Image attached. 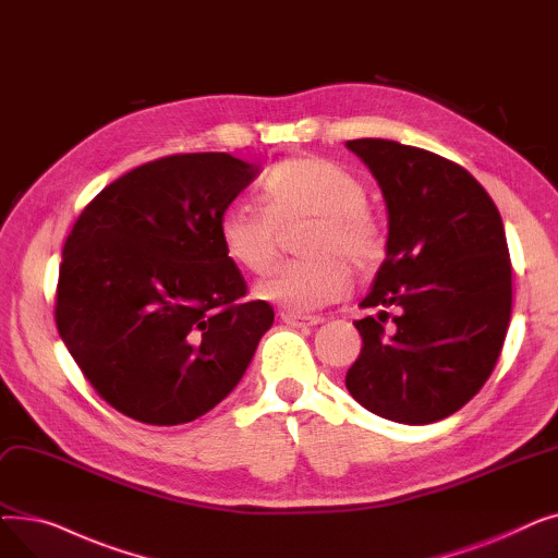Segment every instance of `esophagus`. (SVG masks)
<instances>
[{
    "mask_svg": "<svg viewBox=\"0 0 558 558\" xmlns=\"http://www.w3.org/2000/svg\"><path fill=\"white\" fill-rule=\"evenodd\" d=\"M280 318L284 320L287 326H291V328H307V326H318L320 320V316H301V314H291V312H282L280 314Z\"/></svg>",
    "mask_w": 558,
    "mask_h": 558,
    "instance_id": "1",
    "label": "esophagus"
}]
</instances>
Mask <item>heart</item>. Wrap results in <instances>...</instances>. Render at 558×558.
Masks as SVG:
<instances>
[{
	"label": "heart",
	"instance_id": "heart-1",
	"mask_svg": "<svg viewBox=\"0 0 558 558\" xmlns=\"http://www.w3.org/2000/svg\"><path fill=\"white\" fill-rule=\"evenodd\" d=\"M267 205L234 201L219 217V240L238 267L262 274L278 251L280 226L314 221L305 240L307 259L284 262L255 284V296L291 314H310L339 301L350 269H375L385 257L387 234L368 208L364 183L320 158H291L264 179Z\"/></svg>",
	"mask_w": 558,
	"mask_h": 558
}]
</instances>
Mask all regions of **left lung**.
Masks as SVG:
<instances>
[{
    "mask_svg": "<svg viewBox=\"0 0 558 558\" xmlns=\"http://www.w3.org/2000/svg\"><path fill=\"white\" fill-rule=\"evenodd\" d=\"M345 146L389 213L387 257L362 301L377 316L355 320L364 345L345 387L383 418L436 423L484 387L502 353L511 320L502 217L452 160L379 137Z\"/></svg>",
    "mask_w": 558,
    "mask_h": 558,
    "instance_id": "obj_1",
    "label": "left lung"
}]
</instances>
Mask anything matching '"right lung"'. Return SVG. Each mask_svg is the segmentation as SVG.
Returning <instances> with one entry per match:
<instances>
[{
  "label": "right lung",
  "instance_id": "add662e5",
  "mask_svg": "<svg viewBox=\"0 0 558 558\" xmlns=\"http://www.w3.org/2000/svg\"><path fill=\"white\" fill-rule=\"evenodd\" d=\"M257 165L181 154L104 187L63 248L56 328L87 383L146 425L208 414L246 373L274 307L219 240V217Z\"/></svg>",
  "mask_w": 558,
  "mask_h": 558
}]
</instances>
